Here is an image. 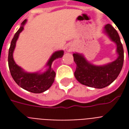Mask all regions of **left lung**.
<instances>
[{
	"instance_id": "left-lung-1",
	"label": "left lung",
	"mask_w": 129,
	"mask_h": 129,
	"mask_svg": "<svg viewBox=\"0 0 129 129\" xmlns=\"http://www.w3.org/2000/svg\"><path fill=\"white\" fill-rule=\"evenodd\" d=\"M104 29L111 39L117 44L119 56L115 61L105 66H96L88 63L80 54H73L77 64L75 72L77 80L83 85L95 88H103L113 82L119 75L124 63V49L119 34L110 24H107Z\"/></svg>"
}]
</instances>
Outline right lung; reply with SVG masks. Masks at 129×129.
<instances>
[{
  "label": "right lung",
  "instance_id": "obj_1",
  "mask_svg": "<svg viewBox=\"0 0 129 129\" xmlns=\"http://www.w3.org/2000/svg\"><path fill=\"white\" fill-rule=\"evenodd\" d=\"M26 20L23 21L22 25L14 36L12 40L8 54V64L11 75L16 84L22 88L34 93H41L50 88L53 84L56 73L52 68L51 66L54 60L58 58H61L63 55V51L60 50L55 52L52 55L47 66L49 68L43 74L39 73H27L24 72L22 68L16 64L13 59V52L15 48L16 42L18 39L19 34L23 29V25Z\"/></svg>",
  "mask_w": 129,
  "mask_h": 129
}]
</instances>
